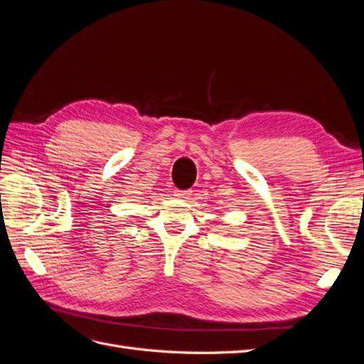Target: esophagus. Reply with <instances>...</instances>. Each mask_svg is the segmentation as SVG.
Returning <instances> with one entry per match:
<instances>
[{"instance_id":"esophagus-1","label":"esophagus","mask_w":364,"mask_h":364,"mask_svg":"<svg viewBox=\"0 0 364 364\" xmlns=\"http://www.w3.org/2000/svg\"><path fill=\"white\" fill-rule=\"evenodd\" d=\"M174 196H176L178 198H188L191 196V191L186 190V191H182V190H176L174 191Z\"/></svg>"}]
</instances>
